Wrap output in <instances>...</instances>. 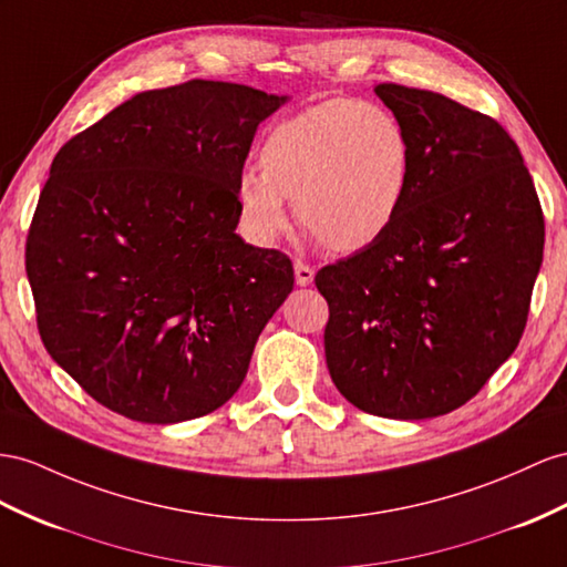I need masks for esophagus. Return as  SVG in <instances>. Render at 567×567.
Listing matches in <instances>:
<instances>
[{
    "instance_id": "34e87169",
    "label": "esophagus",
    "mask_w": 567,
    "mask_h": 567,
    "mask_svg": "<svg viewBox=\"0 0 567 567\" xmlns=\"http://www.w3.org/2000/svg\"><path fill=\"white\" fill-rule=\"evenodd\" d=\"M295 278L299 287H307L313 282V268L309 264H303V260H297L295 264Z\"/></svg>"
}]
</instances>
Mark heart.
Segmentation results:
<instances>
[{
    "label": "heart",
    "instance_id": "1",
    "mask_svg": "<svg viewBox=\"0 0 567 567\" xmlns=\"http://www.w3.org/2000/svg\"><path fill=\"white\" fill-rule=\"evenodd\" d=\"M258 167L237 177V203L260 241L285 229V198H292L299 225L318 244L352 254L379 241L400 217L414 148L393 112L332 97L272 124Z\"/></svg>",
    "mask_w": 567,
    "mask_h": 567
}]
</instances>
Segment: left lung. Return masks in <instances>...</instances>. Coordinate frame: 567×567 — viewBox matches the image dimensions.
Instances as JSON below:
<instances>
[{
  "mask_svg": "<svg viewBox=\"0 0 567 567\" xmlns=\"http://www.w3.org/2000/svg\"><path fill=\"white\" fill-rule=\"evenodd\" d=\"M373 91L412 138V188L379 241L316 272L326 361L361 412L441 416L515 352L544 213L517 143L488 114L398 83Z\"/></svg>",
  "mask_w": 567,
  "mask_h": 567,
  "instance_id": "1",
  "label": "left lung"
}]
</instances>
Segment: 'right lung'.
Segmentation results:
<instances>
[{
	"instance_id": "1",
	"label": "right lung",
	"mask_w": 567,
	"mask_h": 567,
	"mask_svg": "<svg viewBox=\"0 0 567 567\" xmlns=\"http://www.w3.org/2000/svg\"><path fill=\"white\" fill-rule=\"evenodd\" d=\"M282 103L194 79L134 95L54 155L25 272L42 344L103 408L177 424L239 390L295 287L287 254L235 235L237 177Z\"/></svg>"
}]
</instances>
